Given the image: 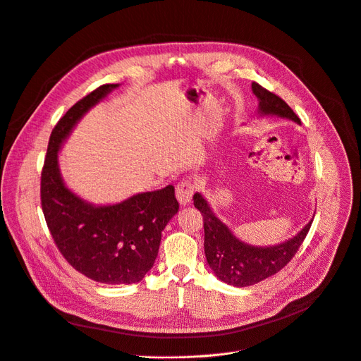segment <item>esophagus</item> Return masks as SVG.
Returning <instances> with one entry per match:
<instances>
[{"mask_svg": "<svg viewBox=\"0 0 361 361\" xmlns=\"http://www.w3.org/2000/svg\"><path fill=\"white\" fill-rule=\"evenodd\" d=\"M195 195V185L191 181H181L176 187V196L181 206H187L191 202V197Z\"/></svg>", "mask_w": 361, "mask_h": 361, "instance_id": "34e87169", "label": "esophagus"}]
</instances>
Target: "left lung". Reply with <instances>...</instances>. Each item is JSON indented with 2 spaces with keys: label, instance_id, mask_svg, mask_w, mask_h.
Listing matches in <instances>:
<instances>
[{
  "label": "left lung",
  "instance_id": "left-lung-1",
  "mask_svg": "<svg viewBox=\"0 0 361 361\" xmlns=\"http://www.w3.org/2000/svg\"><path fill=\"white\" fill-rule=\"evenodd\" d=\"M252 92L258 99V116H277L289 118L300 125V118L283 102L279 95L262 88L259 84H251ZM196 209L200 210L204 221V255L214 276L226 284L247 287L262 281L280 271L298 252L306 238L310 219L293 238L286 239L277 245L259 247L241 241L226 224L214 214L202 193L193 196Z\"/></svg>",
  "mask_w": 361,
  "mask_h": 361
}]
</instances>
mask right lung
<instances>
[{"label": "right lung", "instance_id": "right-lung-1", "mask_svg": "<svg viewBox=\"0 0 361 361\" xmlns=\"http://www.w3.org/2000/svg\"><path fill=\"white\" fill-rule=\"evenodd\" d=\"M120 84L94 90L72 106L52 130L42 171V209L55 244L77 271L106 284H133L154 267L161 235L178 212L174 187L94 204L63 181L58 154L80 120Z\"/></svg>", "mask_w": 361, "mask_h": 361}]
</instances>
